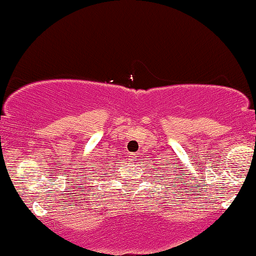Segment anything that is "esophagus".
I'll return each instance as SVG.
<instances>
[{
    "mask_svg": "<svg viewBox=\"0 0 256 256\" xmlns=\"http://www.w3.org/2000/svg\"><path fill=\"white\" fill-rule=\"evenodd\" d=\"M131 158H132V156H131Z\"/></svg>",
    "mask_w": 256,
    "mask_h": 256,
    "instance_id": "obj_1",
    "label": "esophagus"
}]
</instances>
